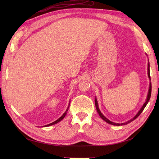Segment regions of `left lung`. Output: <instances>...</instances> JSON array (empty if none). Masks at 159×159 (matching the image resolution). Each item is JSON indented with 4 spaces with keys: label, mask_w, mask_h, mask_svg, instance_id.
Returning <instances> with one entry per match:
<instances>
[{
    "label": "left lung",
    "mask_w": 159,
    "mask_h": 159,
    "mask_svg": "<svg viewBox=\"0 0 159 159\" xmlns=\"http://www.w3.org/2000/svg\"><path fill=\"white\" fill-rule=\"evenodd\" d=\"M149 64H148V78H151V76H150V70H149ZM151 84H150V86H149V90H148V95H147V101H146V102L144 103V105H143V107H141V109H140V111H139L138 112V113L135 115V116L134 117V118L133 119H131V120H129V121H128L127 122H126V123H113V122H111V121H109V119H107L106 117H105L104 115L101 113V111H100V110H99V107H98V102H97V99L95 98V107H96V109H97V111H98V113H99V116L102 117V119H103V120H104L105 121H106L107 123H109V124H111V125H117V126H119V125H127V124H128V123H131V121H134V119H137L139 115H140V114L143 112V111L144 110V109H145V107H146V105H147V104L148 103V102H149V99H150V98H151Z\"/></svg>",
    "instance_id": "obj_1"
}]
</instances>
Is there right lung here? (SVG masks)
I'll return each mask as SVG.
<instances>
[{
  "label": "right lung",
  "mask_w": 159,
  "mask_h": 159,
  "mask_svg": "<svg viewBox=\"0 0 159 159\" xmlns=\"http://www.w3.org/2000/svg\"><path fill=\"white\" fill-rule=\"evenodd\" d=\"M69 108V107H68ZM68 108L67 109V110L66 111V112L61 115V116L57 119V120H56V121H55L54 122H53V123H50V124H48V125H45V127H48V126H50V125H54V124H56V123H58V122H60V121H61L62 119H63L64 117H65V116L66 115V114H67V111H68Z\"/></svg>",
  "instance_id": "right-lung-1"
}]
</instances>
